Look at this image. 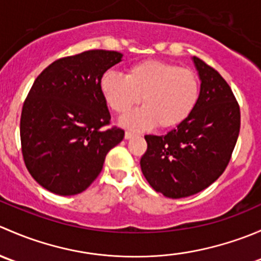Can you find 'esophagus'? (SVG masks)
I'll use <instances>...</instances> for the list:
<instances>
[{"label":"esophagus","mask_w":261,"mask_h":261,"mask_svg":"<svg viewBox=\"0 0 261 261\" xmlns=\"http://www.w3.org/2000/svg\"><path fill=\"white\" fill-rule=\"evenodd\" d=\"M134 136H135V134L130 133V131H126V133H125V139H126V140H130V139H133Z\"/></svg>","instance_id":"esophagus-1"}]
</instances>
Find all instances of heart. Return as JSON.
Masks as SVG:
<instances>
[{"mask_svg": "<svg viewBox=\"0 0 261 261\" xmlns=\"http://www.w3.org/2000/svg\"><path fill=\"white\" fill-rule=\"evenodd\" d=\"M107 105L118 115L140 103L145 106L121 118V125L146 131L159 123L169 128L183 122L193 111L199 94L196 73L164 60L147 59L135 63L122 75L107 70L99 81Z\"/></svg>", "mask_w": 261, "mask_h": 261, "instance_id": "1", "label": "heart"}]
</instances>
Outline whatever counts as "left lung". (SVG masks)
I'll list each match as a JSON object with an SVG mask.
<instances>
[{
	"instance_id": "8db88e82",
	"label": "left lung",
	"mask_w": 261,
	"mask_h": 261,
	"mask_svg": "<svg viewBox=\"0 0 261 261\" xmlns=\"http://www.w3.org/2000/svg\"><path fill=\"white\" fill-rule=\"evenodd\" d=\"M201 81L191 115L167 135H146L144 177L168 198H183L211 186L225 172L240 133V107L227 82L199 58Z\"/></svg>"
}]
</instances>
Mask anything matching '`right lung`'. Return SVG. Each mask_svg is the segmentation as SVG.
<instances>
[{
  "instance_id": "1",
  "label": "right lung",
  "mask_w": 261,
  "mask_h": 261,
  "mask_svg": "<svg viewBox=\"0 0 261 261\" xmlns=\"http://www.w3.org/2000/svg\"><path fill=\"white\" fill-rule=\"evenodd\" d=\"M121 60L118 51L88 50L55 60L34 82L21 112V147L31 177L51 193L86 191L122 141L123 130L105 127L111 115L99 87Z\"/></svg>"
}]
</instances>
